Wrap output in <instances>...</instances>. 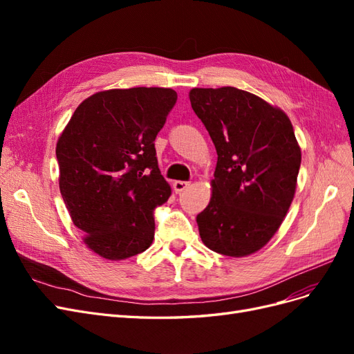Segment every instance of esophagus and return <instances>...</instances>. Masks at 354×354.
I'll use <instances>...</instances> for the list:
<instances>
[{"label":"esophagus","instance_id":"1","mask_svg":"<svg viewBox=\"0 0 354 354\" xmlns=\"http://www.w3.org/2000/svg\"><path fill=\"white\" fill-rule=\"evenodd\" d=\"M189 186H190L189 181H181V180L174 181V185H173V187H174V190H176V194H180V192L186 190Z\"/></svg>","mask_w":354,"mask_h":354}]
</instances>
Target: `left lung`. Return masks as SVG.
Instances as JSON below:
<instances>
[{
	"label": "left lung",
	"mask_w": 354,
	"mask_h": 354,
	"mask_svg": "<svg viewBox=\"0 0 354 354\" xmlns=\"http://www.w3.org/2000/svg\"><path fill=\"white\" fill-rule=\"evenodd\" d=\"M192 109L217 151L208 207L198 214L211 251L245 257L281 227L294 199L301 149L283 111L234 87L194 88Z\"/></svg>",
	"instance_id": "left-lung-1"
}]
</instances>
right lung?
Segmentation results:
<instances>
[{
	"instance_id": "right-lung-1",
	"label": "right lung",
	"mask_w": 354,
	"mask_h": 354,
	"mask_svg": "<svg viewBox=\"0 0 354 354\" xmlns=\"http://www.w3.org/2000/svg\"><path fill=\"white\" fill-rule=\"evenodd\" d=\"M177 102L171 88L106 90L85 99L56 146L59 186L88 248L108 260L146 251L153 211L171 195L155 138Z\"/></svg>"
}]
</instances>
